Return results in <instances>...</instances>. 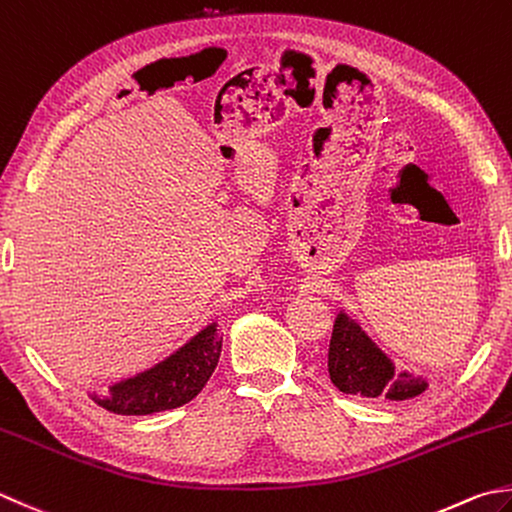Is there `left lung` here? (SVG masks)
<instances>
[{
	"mask_svg": "<svg viewBox=\"0 0 512 512\" xmlns=\"http://www.w3.org/2000/svg\"><path fill=\"white\" fill-rule=\"evenodd\" d=\"M328 373L330 382L346 395L388 399V402L413 399L428 388L424 377L406 370L395 373V364L344 310L337 315L330 337Z\"/></svg>",
	"mask_w": 512,
	"mask_h": 512,
	"instance_id": "left-lung-1",
	"label": "left lung"
}]
</instances>
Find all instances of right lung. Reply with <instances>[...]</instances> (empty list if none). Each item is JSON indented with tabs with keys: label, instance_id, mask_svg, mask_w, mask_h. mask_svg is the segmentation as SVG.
<instances>
[{
	"label": "right lung",
	"instance_id": "obj_1",
	"mask_svg": "<svg viewBox=\"0 0 512 512\" xmlns=\"http://www.w3.org/2000/svg\"><path fill=\"white\" fill-rule=\"evenodd\" d=\"M222 353L217 324H208L195 337L168 355L164 362L108 386L106 395H90L93 402L117 415H150L188 404L213 375Z\"/></svg>",
	"mask_w": 512,
	"mask_h": 512
}]
</instances>
